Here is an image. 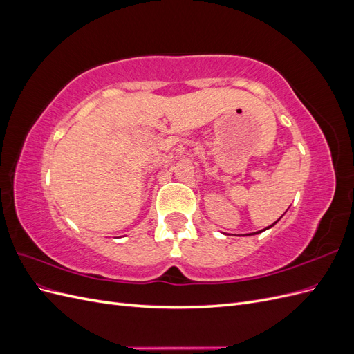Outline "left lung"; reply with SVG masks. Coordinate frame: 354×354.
<instances>
[{"label":"left lung","instance_id":"8db88e82","mask_svg":"<svg viewBox=\"0 0 354 354\" xmlns=\"http://www.w3.org/2000/svg\"><path fill=\"white\" fill-rule=\"evenodd\" d=\"M276 223V221H274ZM274 223L272 224V226H269V227H266V229H263V230H260V232H255V233H251V234H257V233H261V232H264V230H267V229H270V227H273L274 226Z\"/></svg>","mask_w":354,"mask_h":354}]
</instances>
